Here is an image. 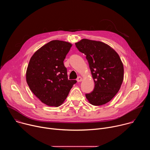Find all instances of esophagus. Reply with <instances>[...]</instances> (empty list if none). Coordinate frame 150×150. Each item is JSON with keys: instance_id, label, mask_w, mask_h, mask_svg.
<instances>
[{"instance_id": "1", "label": "esophagus", "mask_w": 150, "mask_h": 150, "mask_svg": "<svg viewBox=\"0 0 150 150\" xmlns=\"http://www.w3.org/2000/svg\"><path fill=\"white\" fill-rule=\"evenodd\" d=\"M76 81H77V82H79L82 81V77H81V76H78V78L76 79Z\"/></svg>"}]
</instances>
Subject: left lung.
Instances as JSON below:
<instances>
[{
	"instance_id": "1",
	"label": "left lung",
	"mask_w": 150,
	"mask_h": 150,
	"mask_svg": "<svg viewBox=\"0 0 150 150\" xmlns=\"http://www.w3.org/2000/svg\"><path fill=\"white\" fill-rule=\"evenodd\" d=\"M75 46L86 55L95 83L94 90L85 94L87 99L94 105L109 102L119 91L123 80V65L119 54L101 41L84 38Z\"/></svg>"
}]
</instances>
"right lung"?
I'll use <instances>...</instances> for the list:
<instances>
[{
	"label": "right lung",
	"instance_id": "add662e5",
	"mask_svg": "<svg viewBox=\"0 0 150 150\" xmlns=\"http://www.w3.org/2000/svg\"><path fill=\"white\" fill-rule=\"evenodd\" d=\"M72 46L69 42L52 40L37 50L29 62L27 82L33 94L49 106L60 105L76 82L68 79L63 63Z\"/></svg>",
	"mask_w": 150,
	"mask_h": 150
}]
</instances>
